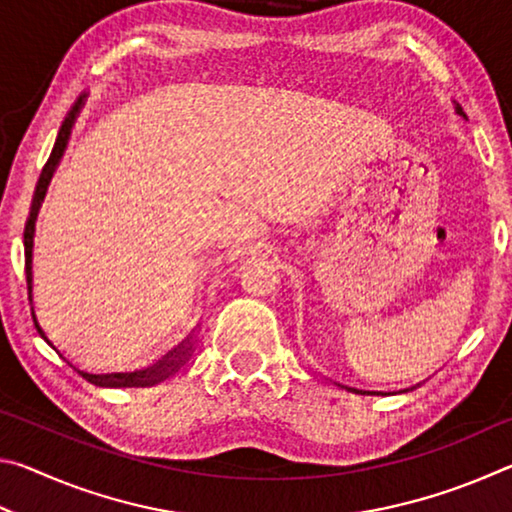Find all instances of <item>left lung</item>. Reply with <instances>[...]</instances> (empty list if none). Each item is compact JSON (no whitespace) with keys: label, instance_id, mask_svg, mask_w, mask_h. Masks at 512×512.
I'll use <instances>...</instances> for the list:
<instances>
[{"label":"left lung","instance_id":"obj_1","mask_svg":"<svg viewBox=\"0 0 512 512\" xmlns=\"http://www.w3.org/2000/svg\"><path fill=\"white\" fill-rule=\"evenodd\" d=\"M454 108H456V112H458V115H461V117H465V112H463V108L461 106H458V103L454 101Z\"/></svg>","mask_w":512,"mask_h":512}]
</instances>
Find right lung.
<instances>
[{"label": "right lung", "instance_id": "1", "mask_svg": "<svg viewBox=\"0 0 512 512\" xmlns=\"http://www.w3.org/2000/svg\"><path fill=\"white\" fill-rule=\"evenodd\" d=\"M85 101H88V92H83L81 97L74 101V106L69 108L65 121L58 128V137H56V142H54V149H51V155H49V160L45 164V169H42L40 178H38L36 192H33V201H31V210H29V219H27V225H24V273H27L31 316H33V325H36L38 334L49 345H51V341L47 339L45 329L40 327L36 311H33V237H36V221H38L40 207H42V203H45L49 183H51V178H54V173L58 169L60 160H63L65 149H67V142H69V135H72V128L76 124V117L81 115ZM189 350H192V348H189V345L180 343L176 350H173L171 354H167V359H164L158 368H146V370H135V372H115V375H90V372H83V377H88L90 381H94V384H108V386L155 384V381L167 379L171 372H176L180 366H183V361L187 359Z\"/></svg>", "mask_w": 512, "mask_h": 512}]
</instances>
